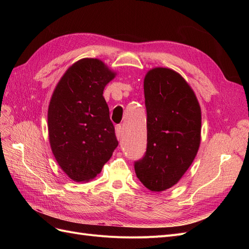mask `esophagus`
<instances>
[{
  "instance_id": "1",
  "label": "esophagus",
  "mask_w": 249,
  "mask_h": 249,
  "mask_svg": "<svg viewBox=\"0 0 249 249\" xmlns=\"http://www.w3.org/2000/svg\"><path fill=\"white\" fill-rule=\"evenodd\" d=\"M115 133H116V137H117L118 140H120V139L123 138L124 131H123L122 125H116V127H115Z\"/></svg>"
}]
</instances>
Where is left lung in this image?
<instances>
[{"mask_svg":"<svg viewBox=\"0 0 249 249\" xmlns=\"http://www.w3.org/2000/svg\"><path fill=\"white\" fill-rule=\"evenodd\" d=\"M143 88L147 147L145 156L135 163V172L148 190L161 192L178 184L196 157L201 110L191 86L173 70H149Z\"/></svg>","mask_w":249,"mask_h":249,"instance_id":"1","label":"left lung"}]
</instances>
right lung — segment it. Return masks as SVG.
I'll use <instances>...</instances> for the list:
<instances>
[{"mask_svg":"<svg viewBox=\"0 0 249 249\" xmlns=\"http://www.w3.org/2000/svg\"><path fill=\"white\" fill-rule=\"evenodd\" d=\"M116 74L100 59L83 58L67 69L52 94L50 145L60 168L74 182L93 179L118 145L103 96Z\"/></svg>","mask_w":249,"mask_h":249,"instance_id":"right-lung-1","label":"right lung"}]
</instances>
